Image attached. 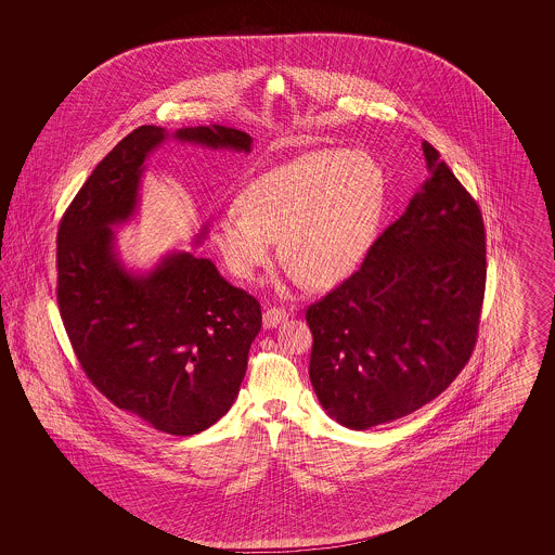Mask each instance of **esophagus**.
<instances>
[{
  "label": "esophagus",
  "mask_w": 555,
  "mask_h": 555,
  "mask_svg": "<svg viewBox=\"0 0 555 555\" xmlns=\"http://www.w3.org/2000/svg\"><path fill=\"white\" fill-rule=\"evenodd\" d=\"M287 318H289V314H287L285 310L268 308L264 312V317H262V324H264V328H274V326H279L281 322H285Z\"/></svg>",
  "instance_id": "esophagus-1"
}]
</instances>
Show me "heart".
<instances>
[{
  "mask_svg": "<svg viewBox=\"0 0 555 555\" xmlns=\"http://www.w3.org/2000/svg\"><path fill=\"white\" fill-rule=\"evenodd\" d=\"M241 206L218 214L214 241L241 281H254L276 238L293 283L328 287L369 251L385 208V175L358 150H320L243 189Z\"/></svg>",
  "mask_w": 555,
  "mask_h": 555,
  "instance_id": "1",
  "label": "heart"
}]
</instances>
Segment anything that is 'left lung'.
Segmentation results:
<instances>
[{"label": "left lung", "mask_w": 555, "mask_h": 555, "mask_svg": "<svg viewBox=\"0 0 555 555\" xmlns=\"http://www.w3.org/2000/svg\"><path fill=\"white\" fill-rule=\"evenodd\" d=\"M428 179L344 285L308 308L310 380L351 430L403 418L441 396L473 356L485 295L482 216L439 152Z\"/></svg>", "instance_id": "left-lung-1"}]
</instances>
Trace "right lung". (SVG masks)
I'll list each match as a JSON object with an SVG mask.
<instances>
[{
  "instance_id": "obj_1",
  "label": "right lung",
  "mask_w": 555,
  "mask_h": 555,
  "mask_svg": "<svg viewBox=\"0 0 555 555\" xmlns=\"http://www.w3.org/2000/svg\"><path fill=\"white\" fill-rule=\"evenodd\" d=\"M168 139L243 154L254 141L222 125L175 132L145 125L127 134L60 222L57 306L91 383L156 430L189 437L235 403L262 312L193 251H168L150 270L122 262L114 229L137 216L145 159ZM206 235L204 224L193 245Z\"/></svg>"
}]
</instances>
